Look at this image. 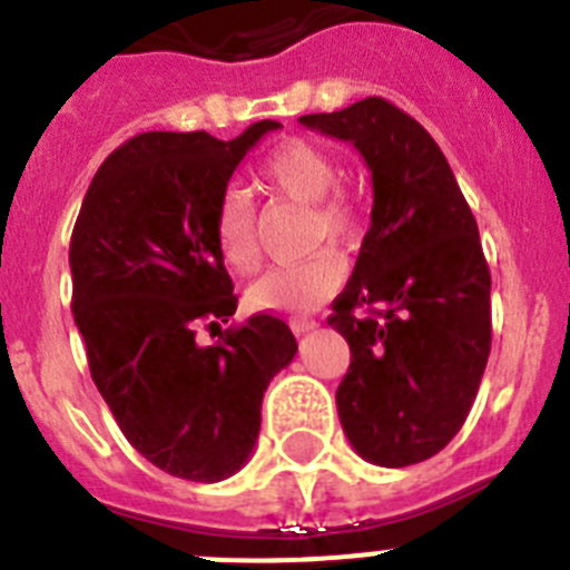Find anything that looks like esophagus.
Here are the masks:
<instances>
[{
  "label": "esophagus",
  "instance_id": "1",
  "mask_svg": "<svg viewBox=\"0 0 570 570\" xmlns=\"http://www.w3.org/2000/svg\"><path fill=\"white\" fill-rule=\"evenodd\" d=\"M320 328V325H316L314 320H294L291 322V331H294L296 336H305V334H311V331H316Z\"/></svg>",
  "mask_w": 570,
  "mask_h": 570
}]
</instances>
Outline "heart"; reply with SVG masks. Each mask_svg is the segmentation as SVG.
<instances>
[{"mask_svg": "<svg viewBox=\"0 0 570 570\" xmlns=\"http://www.w3.org/2000/svg\"><path fill=\"white\" fill-rule=\"evenodd\" d=\"M259 176L276 194L299 203H314V219H311L314 245L328 239L336 248H354L360 242L362 210L347 194L331 190L340 179V165L325 148L305 139H288L265 156ZM210 230L228 268H234L236 274H254L259 268V230H256L254 205L245 190L228 188L219 196ZM342 276L345 265L340 256L322 250L308 259L271 268L250 285L248 302L256 311L308 314L340 288Z\"/></svg>", "mask_w": 570, "mask_h": 570, "instance_id": "obj_1", "label": "heart"}]
</instances>
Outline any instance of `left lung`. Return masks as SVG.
Masks as SVG:
<instances>
[{"instance_id": "left-lung-1", "label": "left lung", "mask_w": 570, "mask_h": 570, "mask_svg": "<svg viewBox=\"0 0 570 570\" xmlns=\"http://www.w3.org/2000/svg\"><path fill=\"white\" fill-rule=\"evenodd\" d=\"M299 122L354 145L374 183L371 228L328 316L351 347L336 387L342 431L374 465L431 460L465 422L491 354L476 219L440 145L387 99Z\"/></svg>"}]
</instances>
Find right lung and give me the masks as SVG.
Here are the masks:
<instances>
[{
  "instance_id": "obj_1",
  "label": "right lung",
  "mask_w": 570,
  "mask_h": 570,
  "mask_svg": "<svg viewBox=\"0 0 570 570\" xmlns=\"http://www.w3.org/2000/svg\"><path fill=\"white\" fill-rule=\"evenodd\" d=\"M276 128L262 119L230 142L134 136L97 170L70 236L90 376L125 440L179 480H228L248 462L265 387L296 354L276 316L223 331L236 296L210 230L236 165ZM199 324L220 336L214 346L198 342Z\"/></svg>"
}]
</instances>
